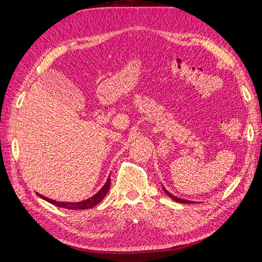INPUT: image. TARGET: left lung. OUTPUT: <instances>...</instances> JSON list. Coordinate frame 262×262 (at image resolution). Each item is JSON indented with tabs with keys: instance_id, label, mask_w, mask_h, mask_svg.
Wrapping results in <instances>:
<instances>
[{
	"instance_id": "8db88e82",
	"label": "left lung",
	"mask_w": 262,
	"mask_h": 262,
	"mask_svg": "<svg viewBox=\"0 0 262 262\" xmlns=\"http://www.w3.org/2000/svg\"><path fill=\"white\" fill-rule=\"evenodd\" d=\"M163 190H164V192L168 194V196L171 198V199H173V200H176V202H178V203H181V204H193V202H191V200H186V199H181V198H178V197H176V196H173V194L172 193H170L168 190H166V189L163 187Z\"/></svg>"
}]
</instances>
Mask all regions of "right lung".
I'll use <instances>...</instances> for the list:
<instances>
[{
  "mask_svg": "<svg viewBox=\"0 0 262 262\" xmlns=\"http://www.w3.org/2000/svg\"><path fill=\"white\" fill-rule=\"evenodd\" d=\"M110 189V176L108 177L107 181L103 185V187L100 189V190L94 194V196L88 198L85 200H82V202H77V203H66V202H56V200L54 199H49L45 196H41L40 193H38V196L45 199L46 202L51 203L55 206H58V207H62V208H66V209H89V208H92L94 206L98 205L101 200L104 198L105 194L108 193Z\"/></svg>",
  "mask_w": 262,
  "mask_h": 262,
  "instance_id": "right-lung-1",
  "label": "right lung"
}]
</instances>
